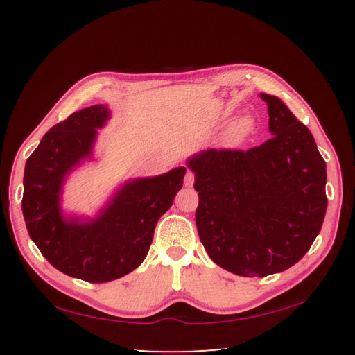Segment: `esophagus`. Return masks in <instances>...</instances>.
I'll use <instances>...</instances> for the list:
<instances>
[{
    "label": "esophagus",
    "mask_w": 355,
    "mask_h": 355,
    "mask_svg": "<svg viewBox=\"0 0 355 355\" xmlns=\"http://www.w3.org/2000/svg\"><path fill=\"white\" fill-rule=\"evenodd\" d=\"M193 182H195V175H193V172L187 171V172H186V175H184V186H186V187H191V186L193 184Z\"/></svg>",
    "instance_id": "34e87169"
}]
</instances>
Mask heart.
<instances>
[{"mask_svg": "<svg viewBox=\"0 0 355 355\" xmlns=\"http://www.w3.org/2000/svg\"><path fill=\"white\" fill-rule=\"evenodd\" d=\"M252 119L250 117H239L236 119L235 122H233L230 125V128L227 130V132H225V139H227L229 141L232 143H236V141H241L243 140L245 135L250 132L252 130Z\"/></svg>", "mask_w": 355, "mask_h": 355, "instance_id": "obj_1", "label": "heart"}]
</instances>
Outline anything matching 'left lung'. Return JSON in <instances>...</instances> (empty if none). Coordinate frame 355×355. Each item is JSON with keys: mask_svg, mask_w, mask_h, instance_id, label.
<instances>
[{"mask_svg": "<svg viewBox=\"0 0 355 355\" xmlns=\"http://www.w3.org/2000/svg\"><path fill=\"white\" fill-rule=\"evenodd\" d=\"M267 103L273 137L248 150L207 149L187 158L207 254L233 275L263 277L310 250L327 214V164L310 130L276 96Z\"/></svg>", "mask_w": 355, "mask_h": 355, "instance_id": "obj_1", "label": "left lung"}]
</instances>
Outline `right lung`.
Here are the masks:
<instances>
[{
  "label": "right lung",
  "mask_w": 355,
  "mask_h": 355,
  "mask_svg": "<svg viewBox=\"0 0 355 355\" xmlns=\"http://www.w3.org/2000/svg\"><path fill=\"white\" fill-rule=\"evenodd\" d=\"M107 105L84 108L44 135L24 169L22 215L44 258L71 277L102 284L122 277L146 258L154 229L182 189L186 168L128 180L96 216L67 215V178L94 160L97 130L107 125Z\"/></svg>",
  "instance_id": "right-lung-1"
}]
</instances>
